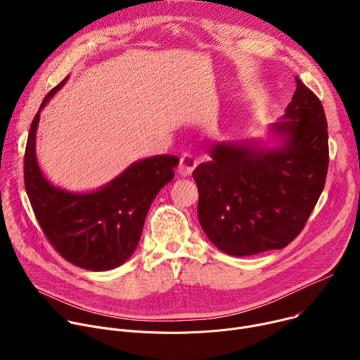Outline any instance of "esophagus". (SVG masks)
I'll return each instance as SVG.
<instances>
[{"label":"esophagus","mask_w":360,"mask_h":360,"mask_svg":"<svg viewBox=\"0 0 360 360\" xmlns=\"http://www.w3.org/2000/svg\"><path fill=\"white\" fill-rule=\"evenodd\" d=\"M198 165V160L193 155H184L179 161V167H178V172L182 176H189L193 169Z\"/></svg>","instance_id":"1"}]
</instances>
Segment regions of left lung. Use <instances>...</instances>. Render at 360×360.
Returning <instances> with one entry per match:
<instances>
[{"label": "left lung", "instance_id": "left-lung-1", "mask_svg": "<svg viewBox=\"0 0 360 360\" xmlns=\"http://www.w3.org/2000/svg\"><path fill=\"white\" fill-rule=\"evenodd\" d=\"M271 128L285 141L282 148L214 143L212 161L192 174L199 224L217 248L232 256L288 246L325 188L328 122L321 99L297 77L283 121Z\"/></svg>", "mask_w": 360, "mask_h": 360}]
</instances>
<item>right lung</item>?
<instances>
[{"mask_svg": "<svg viewBox=\"0 0 360 360\" xmlns=\"http://www.w3.org/2000/svg\"><path fill=\"white\" fill-rule=\"evenodd\" d=\"M67 79L48 92L30 127L24 184L44 235L63 258L82 269L108 271L134 253L150 203L174 179L179 160L160 155L138 161L89 193H71L51 185L37 164L35 135L39 111Z\"/></svg>", "mask_w": 360, "mask_h": 360, "instance_id": "1", "label": "right lung"}]
</instances>
